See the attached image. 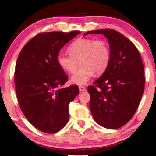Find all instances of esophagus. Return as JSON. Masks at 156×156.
I'll list each match as a JSON object with an SVG mask.
<instances>
[{
  "mask_svg": "<svg viewBox=\"0 0 156 156\" xmlns=\"http://www.w3.org/2000/svg\"><path fill=\"white\" fill-rule=\"evenodd\" d=\"M79 90L80 91H85L86 90V89L85 87H83V86H79Z\"/></svg>",
  "mask_w": 156,
  "mask_h": 156,
  "instance_id": "obj_1",
  "label": "esophagus"
}]
</instances>
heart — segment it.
<instances>
[{"label": "heart", "mask_w": 156, "mask_h": 156, "mask_svg": "<svg viewBox=\"0 0 156 156\" xmlns=\"http://www.w3.org/2000/svg\"><path fill=\"white\" fill-rule=\"evenodd\" d=\"M69 55L59 53L57 62L61 69L69 73L75 72L79 63L82 65L71 78L76 85H86L95 73H103L109 65L110 49L105 39H78L69 46Z\"/></svg>", "instance_id": "b5f03b06"}]
</instances>
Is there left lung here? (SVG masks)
Wrapping results in <instances>:
<instances>
[{
  "label": "left lung",
  "instance_id": "1",
  "mask_svg": "<svg viewBox=\"0 0 156 156\" xmlns=\"http://www.w3.org/2000/svg\"><path fill=\"white\" fill-rule=\"evenodd\" d=\"M101 34L110 43V60L103 75L89 86L90 108L101 126L117 129L135 115L144 90V69L137 48L129 39L112 29L89 31Z\"/></svg>",
  "mask_w": 156,
  "mask_h": 156
}]
</instances>
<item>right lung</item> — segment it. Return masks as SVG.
<instances>
[{
	"label": "right lung",
	"instance_id": "add662e5",
	"mask_svg": "<svg viewBox=\"0 0 156 156\" xmlns=\"http://www.w3.org/2000/svg\"><path fill=\"white\" fill-rule=\"evenodd\" d=\"M80 33H39L25 45L17 58L14 83L19 104L27 119L40 131L55 133L68 122L69 104L79 89L77 85L62 87L68 77L57 56Z\"/></svg>",
	"mask_w": 156,
	"mask_h": 156
}]
</instances>
